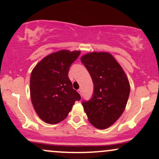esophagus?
<instances>
[{
	"mask_svg": "<svg viewBox=\"0 0 159 159\" xmlns=\"http://www.w3.org/2000/svg\"><path fill=\"white\" fill-rule=\"evenodd\" d=\"M78 93H79V94H81H81H82V90H81V89H78Z\"/></svg>",
	"mask_w": 159,
	"mask_h": 159,
	"instance_id": "esophagus-1",
	"label": "esophagus"
}]
</instances>
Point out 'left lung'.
<instances>
[{
	"instance_id": "left-lung-1",
	"label": "left lung",
	"mask_w": 159,
	"mask_h": 159,
	"mask_svg": "<svg viewBox=\"0 0 159 159\" xmlns=\"http://www.w3.org/2000/svg\"><path fill=\"white\" fill-rule=\"evenodd\" d=\"M81 61L94 84L92 99L82 103L88 120L98 129L109 128L123 113L130 94V84L121 66L108 52L84 54Z\"/></svg>"
}]
</instances>
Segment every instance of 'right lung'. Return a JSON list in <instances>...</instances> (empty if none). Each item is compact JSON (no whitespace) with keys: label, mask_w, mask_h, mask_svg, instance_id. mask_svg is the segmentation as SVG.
Masks as SVG:
<instances>
[{"label":"right lung","mask_w":159,"mask_h":159,"mask_svg":"<svg viewBox=\"0 0 159 159\" xmlns=\"http://www.w3.org/2000/svg\"><path fill=\"white\" fill-rule=\"evenodd\" d=\"M81 51L60 50L46 56L34 67L30 94L36 113L43 121L56 124L67 117L80 94L68 77L70 67Z\"/></svg>","instance_id":"right-lung-1"}]
</instances>
